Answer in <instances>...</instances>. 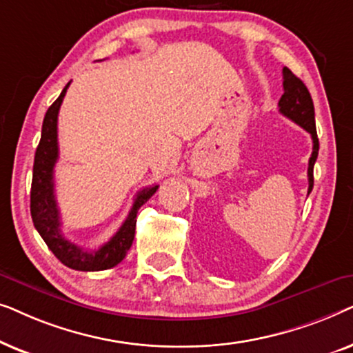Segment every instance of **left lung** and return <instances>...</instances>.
I'll list each match as a JSON object with an SVG mask.
<instances>
[{
    "label": "left lung",
    "instance_id": "8db88e82",
    "mask_svg": "<svg viewBox=\"0 0 353 353\" xmlns=\"http://www.w3.org/2000/svg\"><path fill=\"white\" fill-rule=\"evenodd\" d=\"M283 88L284 93L279 99V112L284 117L291 119L294 123L299 127L307 130L310 133L313 141V151L312 157L308 161V194L313 190V165H315L318 157V149H320V143H318L316 137V127H315V108H313L312 96L308 93L307 86L303 85L301 79H297L288 67L283 69Z\"/></svg>",
    "mask_w": 353,
    "mask_h": 353
}]
</instances>
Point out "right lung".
Listing matches in <instances>:
<instances>
[{
    "instance_id": "right-lung-1",
    "label": "right lung",
    "mask_w": 353,
    "mask_h": 353,
    "mask_svg": "<svg viewBox=\"0 0 353 353\" xmlns=\"http://www.w3.org/2000/svg\"><path fill=\"white\" fill-rule=\"evenodd\" d=\"M70 81L65 85L54 103L46 110L41 127V139L35 152L33 162V178L30 191V214L33 225L45 241L48 248L65 267L79 272H99V270L112 268L122 262L132 248L137 228V214L144 202L151 199L157 191L159 185L148 186L134 197L132 210L123 221L117 233L98 250H85L61 233V216L57 209L54 194V165L59 157L57 146V114H59L62 99L69 88Z\"/></svg>"
}]
</instances>
